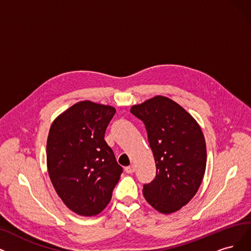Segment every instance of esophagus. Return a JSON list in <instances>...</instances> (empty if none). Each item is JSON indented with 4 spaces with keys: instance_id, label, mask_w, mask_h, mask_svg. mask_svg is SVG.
<instances>
[{
    "instance_id": "esophagus-1",
    "label": "esophagus",
    "mask_w": 251,
    "mask_h": 251,
    "mask_svg": "<svg viewBox=\"0 0 251 251\" xmlns=\"http://www.w3.org/2000/svg\"><path fill=\"white\" fill-rule=\"evenodd\" d=\"M125 170H126V172L127 174H132V173L135 172V167H134V166H128V167H126Z\"/></svg>"
}]
</instances>
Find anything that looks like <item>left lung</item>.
I'll return each mask as SVG.
<instances>
[{"label":"left lung","instance_id":"left-lung-1","mask_svg":"<svg viewBox=\"0 0 251 251\" xmlns=\"http://www.w3.org/2000/svg\"><path fill=\"white\" fill-rule=\"evenodd\" d=\"M131 112L145 125L156 175L143 195L158 212L170 214L197 194L206 170V142L197 120L164 96L134 105Z\"/></svg>","mask_w":251,"mask_h":251}]
</instances>
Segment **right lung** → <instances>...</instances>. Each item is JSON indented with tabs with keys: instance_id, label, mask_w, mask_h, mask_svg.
Returning a JSON list of instances; mask_svg holds the SVG:
<instances>
[{
	"instance_id": "add662e5",
	"label": "right lung",
	"mask_w": 251,
	"mask_h": 251,
	"mask_svg": "<svg viewBox=\"0 0 251 251\" xmlns=\"http://www.w3.org/2000/svg\"><path fill=\"white\" fill-rule=\"evenodd\" d=\"M115 112L112 106L81 101L59 114L50 126L48 174L64 204L79 215L102 212L123 173L104 140Z\"/></svg>"
}]
</instances>
